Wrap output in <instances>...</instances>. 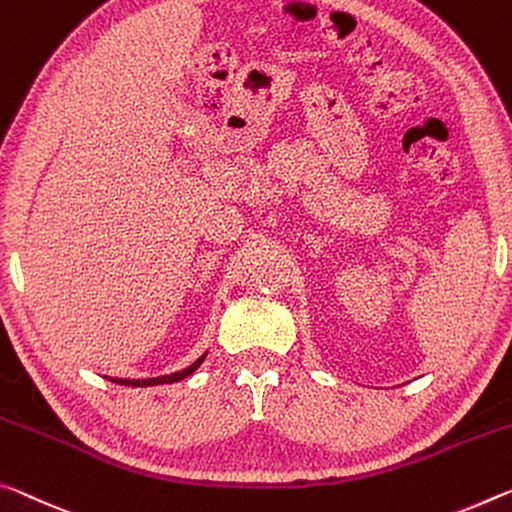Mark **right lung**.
<instances>
[{"label": "right lung", "instance_id": "obj_1", "mask_svg": "<svg viewBox=\"0 0 512 512\" xmlns=\"http://www.w3.org/2000/svg\"><path fill=\"white\" fill-rule=\"evenodd\" d=\"M207 355V353H205ZM205 355L202 358H198L193 364H189V367L182 369V371H175L170 373V376H157V378H109L111 383H118V385H127V387H152V385H168V383H177V380H182L186 376H191L193 371H196L202 360H205Z\"/></svg>", "mask_w": 512, "mask_h": 512}]
</instances>
